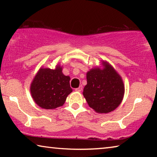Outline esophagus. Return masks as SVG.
<instances>
[{
    "mask_svg": "<svg viewBox=\"0 0 157 157\" xmlns=\"http://www.w3.org/2000/svg\"><path fill=\"white\" fill-rule=\"evenodd\" d=\"M82 89H83V87H82V85H80V86H79L78 87V88L75 89V91H78V92H80V91H82Z\"/></svg>",
    "mask_w": 157,
    "mask_h": 157,
    "instance_id": "esophagus-1",
    "label": "esophagus"
}]
</instances>
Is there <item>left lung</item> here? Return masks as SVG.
<instances>
[{
    "label": "left lung",
    "instance_id": "8db88e82",
    "mask_svg": "<svg viewBox=\"0 0 157 157\" xmlns=\"http://www.w3.org/2000/svg\"><path fill=\"white\" fill-rule=\"evenodd\" d=\"M103 68H94L86 73L87 84L83 95L89 106L97 113H107L123 100L124 86L121 75L109 63L102 61Z\"/></svg>",
    "mask_w": 157,
    "mask_h": 157
}]
</instances>
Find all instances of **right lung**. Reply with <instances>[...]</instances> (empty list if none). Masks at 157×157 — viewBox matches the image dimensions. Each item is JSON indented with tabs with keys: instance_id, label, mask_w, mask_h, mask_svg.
<instances>
[{
	"instance_id": "add662e5",
	"label": "right lung",
	"mask_w": 157,
	"mask_h": 157,
	"mask_svg": "<svg viewBox=\"0 0 157 157\" xmlns=\"http://www.w3.org/2000/svg\"><path fill=\"white\" fill-rule=\"evenodd\" d=\"M69 81L70 77L63 75L59 65L54 70L42 67L31 83L32 97L36 104L43 109H54L61 107L73 91Z\"/></svg>"
}]
</instances>
